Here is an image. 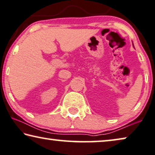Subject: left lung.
<instances>
[{"instance_id":"8db88e82","label":"left lung","mask_w":155,"mask_h":155,"mask_svg":"<svg viewBox=\"0 0 155 155\" xmlns=\"http://www.w3.org/2000/svg\"><path fill=\"white\" fill-rule=\"evenodd\" d=\"M133 47H134V44H133Z\"/></svg>"}]
</instances>
